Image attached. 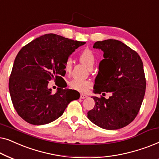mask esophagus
I'll list each match as a JSON object with an SVG mask.
<instances>
[{
  "label": "esophagus",
  "mask_w": 159,
  "mask_h": 159,
  "mask_svg": "<svg viewBox=\"0 0 159 159\" xmlns=\"http://www.w3.org/2000/svg\"><path fill=\"white\" fill-rule=\"evenodd\" d=\"M88 97V95H84V94H81L80 95V98L81 99H84V98H87Z\"/></svg>",
  "instance_id": "esophagus-1"
}]
</instances>
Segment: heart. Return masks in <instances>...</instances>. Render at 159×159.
Segmentation results:
<instances>
[{
    "instance_id": "obj_1",
    "label": "heart",
    "mask_w": 159,
    "mask_h": 159,
    "mask_svg": "<svg viewBox=\"0 0 159 159\" xmlns=\"http://www.w3.org/2000/svg\"><path fill=\"white\" fill-rule=\"evenodd\" d=\"M80 59L89 69H92L96 61V56L92 51L85 50L81 53ZM72 66L73 59L72 58L69 57L65 63V70L66 72H70L72 69ZM69 85L76 90L82 93H85L88 90V89L92 87L93 83L89 80H80L75 79L69 82Z\"/></svg>"
}]
</instances>
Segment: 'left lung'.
I'll return each instance as SVG.
<instances>
[{"instance_id":"left-lung-1","label":"left lung","mask_w":159,"mask_h":159,"mask_svg":"<svg viewBox=\"0 0 159 159\" xmlns=\"http://www.w3.org/2000/svg\"><path fill=\"white\" fill-rule=\"evenodd\" d=\"M93 48L103 52L99 71L95 80L93 93L106 99L93 96L95 106L88 112V118L105 129H121L138 115L146 88L143 61L138 53L121 41H97Z\"/></svg>"}]
</instances>
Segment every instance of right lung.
<instances>
[{
  "label": "right lung",
  "mask_w": 159,
  "mask_h": 159,
  "mask_svg": "<svg viewBox=\"0 0 159 159\" xmlns=\"http://www.w3.org/2000/svg\"><path fill=\"white\" fill-rule=\"evenodd\" d=\"M85 43L46 34L19 51L8 88L15 110L24 120L34 125L51 123L61 116L71 101L79 99L77 90L58 88L53 94L48 85L51 80H63L66 60Z\"/></svg>",
  "instance_id": "obj_1"
}]
</instances>
